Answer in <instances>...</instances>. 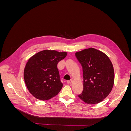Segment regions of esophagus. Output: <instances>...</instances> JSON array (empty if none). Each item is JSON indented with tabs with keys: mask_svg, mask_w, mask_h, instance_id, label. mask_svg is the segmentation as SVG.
<instances>
[{
	"mask_svg": "<svg viewBox=\"0 0 131 131\" xmlns=\"http://www.w3.org/2000/svg\"><path fill=\"white\" fill-rule=\"evenodd\" d=\"M72 82H73V81H72V80H69V81H67V84H72Z\"/></svg>",
	"mask_w": 131,
	"mask_h": 131,
	"instance_id": "1",
	"label": "esophagus"
}]
</instances>
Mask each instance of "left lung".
<instances>
[{
  "label": "left lung",
  "instance_id": "1",
  "mask_svg": "<svg viewBox=\"0 0 131 131\" xmlns=\"http://www.w3.org/2000/svg\"><path fill=\"white\" fill-rule=\"evenodd\" d=\"M81 64L84 89L78 97L89 104L101 102L110 93L114 83V70L106 55L94 48L75 53Z\"/></svg>",
  "mask_w": 131,
  "mask_h": 131
}]
</instances>
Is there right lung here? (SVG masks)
I'll list each match as a JSON object with an SVG mask.
<instances>
[{
	"label": "right lung",
	"mask_w": 131,
	"mask_h": 131,
	"mask_svg": "<svg viewBox=\"0 0 131 131\" xmlns=\"http://www.w3.org/2000/svg\"><path fill=\"white\" fill-rule=\"evenodd\" d=\"M67 54L66 52L45 50L29 59L24 70V79L28 90L34 97L45 101L58 94L63 84L57 64Z\"/></svg>",
	"instance_id": "1"
}]
</instances>
